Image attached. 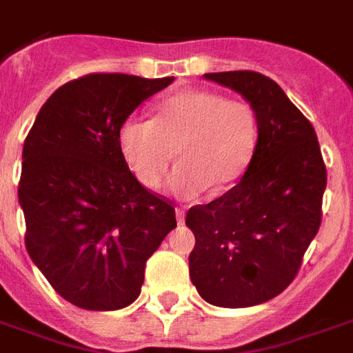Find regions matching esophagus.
<instances>
[{"instance_id":"esophagus-1","label":"esophagus","mask_w":353,"mask_h":353,"mask_svg":"<svg viewBox=\"0 0 353 353\" xmlns=\"http://www.w3.org/2000/svg\"><path fill=\"white\" fill-rule=\"evenodd\" d=\"M176 220L179 225L185 223V209H176Z\"/></svg>"}]
</instances>
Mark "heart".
<instances>
[{"mask_svg":"<svg viewBox=\"0 0 353 353\" xmlns=\"http://www.w3.org/2000/svg\"><path fill=\"white\" fill-rule=\"evenodd\" d=\"M121 155L137 181L157 188L174 152L179 165L168 187L194 199L210 188L220 194L247 170L256 146L251 104L209 90H183L163 97L154 117H128L117 133Z\"/></svg>","mask_w":353,"mask_h":353,"instance_id":"b5f03b06","label":"heart"}]
</instances>
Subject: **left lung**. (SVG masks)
<instances>
[{"label": "left lung", "instance_id": "1", "mask_svg": "<svg viewBox=\"0 0 353 353\" xmlns=\"http://www.w3.org/2000/svg\"><path fill=\"white\" fill-rule=\"evenodd\" d=\"M205 79L251 104L258 141L240 183L187 212L196 236L190 280L209 304L256 306L280 295L301 269L323 220L326 165L312 122L274 80L256 71Z\"/></svg>", "mask_w": 353, "mask_h": 353}]
</instances>
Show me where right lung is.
Segmentation results:
<instances>
[{
	"label": "right lung",
	"instance_id": "1",
	"mask_svg": "<svg viewBox=\"0 0 353 353\" xmlns=\"http://www.w3.org/2000/svg\"><path fill=\"white\" fill-rule=\"evenodd\" d=\"M174 77L91 73L58 88L23 143L25 247L74 306L112 312L141 293L144 268L177 225L170 199L143 187L117 144L122 121Z\"/></svg>",
	"mask_w": 353,
	"mask_h": 353
}]
</instances>
